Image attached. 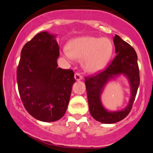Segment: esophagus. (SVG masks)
Wrapping results in <instances>:
<instances>
[{"mask_svg":"<svg viewBox=\"0 0 153 153\" xmlns=\"http://www.w3.org/2000/svg\"><path fill=\"white\" fill-rule=\"evenodd\" d=\"M74 79H76V81L81 80V79H83V76H82V75H81L80 74H79V73H75Z\"/></svg>","mask_w":153,"mask_h":153,"instance_id":"1","label":"esophagus"}]
</instances>
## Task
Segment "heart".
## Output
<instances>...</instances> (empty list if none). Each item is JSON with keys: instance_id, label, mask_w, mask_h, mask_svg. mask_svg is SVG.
<instances>
[{"instance_id": "b5f03b06", "label": "heart", "mask_w": 153, "mask_h": 153, "mask_svg": "<svg viewBox=\"0 0 153 153\" xmlns=\"http://www.w3.org/2000/svg\"><path fill=\"white\" fill-rule=\"evenodd\" d=\"M112 42L107 37L91 36L79 37L65 48L63 55L69 60L82 58V66L86 72L95 73L105 68L113 53Z\"/></svg>"}]
</instances>
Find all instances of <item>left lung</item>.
Listing matches in <instances>:
<instances>
[{"instance_id":"obj_1","label":"left lung","mask_w":153,"mask_h":153,"mask_svg":"<svg viewBox=\"0 0 153 153\" xmlns=\"http://www.w3.org/2000/svg\"><path fill=\"white\" fill-rule=\"evenodd\" d=\"M114 43L116 56L108 68L95 76L85 78L90 114L95 120L105 124L119 122L129 114L140 83L139 70L135 50L117 35L114 37ZM122 74L128 79L131 86L129 103L122 110L110 112L102 105L101 95L110 80Z\"/></svg>"}]
</instances>
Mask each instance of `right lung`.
<instances>
[{"mask_svg":"<svg viewBox=\"0 0 153 153\" xmlns=\"http://www.w3.org/2000/svg\"><path fill=\"white\" fill-rule=\"evenodd\" d=\"M56 35L41 32L24 46L16 72L19 93L27 111L42 122L65 114L76 82L72 70L58 68Z\"/></svg>","mask_w":153,"mask_h":153,"instance_id":"right-lung-1","label":"right lung"}]
</instances>
